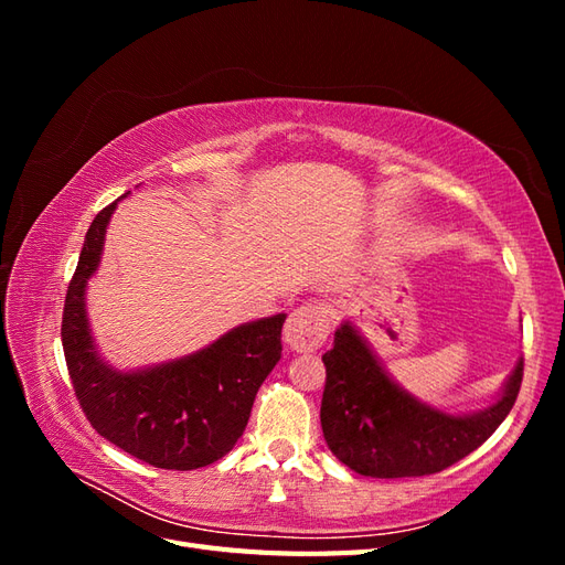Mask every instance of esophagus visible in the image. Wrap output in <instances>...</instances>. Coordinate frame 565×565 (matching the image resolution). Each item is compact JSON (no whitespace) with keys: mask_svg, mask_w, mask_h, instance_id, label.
Here are the masks:
<instances>
[{"mask_svg":"<svg viewBox=\"0 0 565 565\" xmlns=\"http://www.w3.org/2000/svg\"><path fill=\"white\" fill-rule=\"evenodd\" d=\"M330 313L316 303H306L289 313L285 322V344L297 353H309L324 344L330 334Z\"/></svg>","mask_w":565,"mask_h":565,"instance_id":"1","label":"esophagus"}]
</instances>
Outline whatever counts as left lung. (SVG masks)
Segmentation results:
<instances>
[{
  "label": "left lung",
  "instance_id": "left-lung-1",
  "mask_svg": "<svg viewBox=\"0 0 565 565\" xmlns=\"http://www.w3.org/2000/svg\"><path fill=\"white\" fill-rule=\"evenodd\" d=\"M322 363L328 370L320 405L324 443L341 465L372 478L429 476L467 457L504 422L523 380L519 361L492 405L446 413L393 380L351 320L339 324Z\"/></svg>",
  "mask_w": 565,
  "mask_h": 565
}]
</instances>
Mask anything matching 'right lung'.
<instances>
[{"label": "right lung", "mask_w": 565, "mask_h": 565, "mask_svg": "<svg viewBox=\"0 0 565 565\" xmlns=\"http://www.w3.org/2000/svg\"><path fill=\"white\" fill-rule=\"evenodd\" d=\"M122 198L92 221L67 287L61 324L67 372L84 415L117 448L158 469L207 467L243 436L256 391L280 361L287 316L237 324L177 361L139 370L113 367L92 334L87 285L98 270L110 216Z\"/></svg>", "instance_id": "obj_1"}]
</instances>
